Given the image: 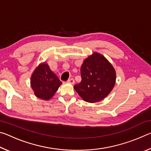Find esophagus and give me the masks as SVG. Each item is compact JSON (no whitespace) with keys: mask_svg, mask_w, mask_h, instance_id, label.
<instances>
[{"mask_svg":"<svg viewBox=\"0 0 151 151\" xmlns=\"http://www.w3.org/2000/svg\"><path fill=\"white\" fill-rule=\"evenodd\" d=\"M67 82L68 83H70V84H72V85H73L74 83H75V80H74L73 78H70V79H68V80L67 81Z\"/></svg>","mask_w":151,"mask_h":151,"instance_id":"1","label":"esophagus"}]
</instances>
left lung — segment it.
<instances>
[{
    "label": "left lung",
    "instance_id": "obj_1",
    "mask_svg": "<svg viewBox=\"0 0 151 151\" xmlns=\"http://www.w3.org/2000/svg\"><path fill=\"white\" fill-rule=\"evenodd\" d=\"M82 80L74 86L85 101L96 103L109 95L116 82V72L106 58L94 52L84 60L81 68Z\"/></svg>",
    "mask_w": 151,
    "mask_h": 151
}]
</instances>
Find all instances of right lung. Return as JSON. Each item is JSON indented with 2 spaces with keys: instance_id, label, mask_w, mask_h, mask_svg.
Masks as SVG:
<instances>
[{
  "instance_id": "1",
  "label": "right lung",
  "mask_w": 151,
  "mask_h": 151,
  "mask_svg": "<svg viewBox=\"0 0 151 151\" xmlns=\"http://www.w3.org/2000/svg\"><path fill=\"white\" fill-rule=\"evenodd\" d=\"M61 84L62 82L45 63L36 68L30 78V85L35 96L45 101L54 96Z\"/></svg>"
}]
</instances>
